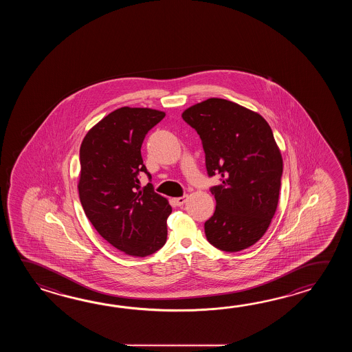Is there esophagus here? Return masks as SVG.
Masks as SVG:
<instances>
[{
	"mask_svg": "<svg viewBox=\"0 0 352 352\" xmlns=\"http://www.w3.org/2000/svg\"><path fill=\"white\" fill-rule=\"evenodd\" d=\"M187 200V195H184V196H179V197H176L173 201H175V204L177 205V206H182L185 202H186Z\"/></svg>",
	"mask_w": 352,
	"mask_h": 352,
	"instance_id": "1",
	"label": "esophagus"
}]
</instances>
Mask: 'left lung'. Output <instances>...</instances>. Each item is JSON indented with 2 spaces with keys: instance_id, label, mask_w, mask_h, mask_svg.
I'll return each mask as SVG.
<instances>
[{
  "instance_id": "obj_1",
  "label": "left lung",
  "mask_w": 352,
  "mask_h": 352,
  "mask_svg": "<svg viewBox=\"0 0 352 352\" xmlns=\"http://www.w3.org/2000/svg\"><path fill=\"white\" fill-rule=\"evenodd\" d=\"M182 118L201 138L217 209L205 223L214 247L234 253L252 247L267 232L277 210L283 161L261 114L226 99L210 98L187 108Z\"/></svg>"
}]
</instances>
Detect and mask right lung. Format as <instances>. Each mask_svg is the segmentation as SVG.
Masks as SVG:
<instances>
[{"mask_svg": "<svg viewBox=\"0 0 352 352\" xmlns=\"http://www.w3.org/2000/svg\"><path fill=\"white\" fill-rule=\"evenodd\" d=\"M165 113L123 107L90 129L80 146L79 197L90 223L113 247L147 256L165 245L171 206L153 185L141 187V147Z\"/></svg>", "mask_w": 352, "mask_h": 352, "instance_id": "right-lung-1", "label": "right lung"}]
</instances>
